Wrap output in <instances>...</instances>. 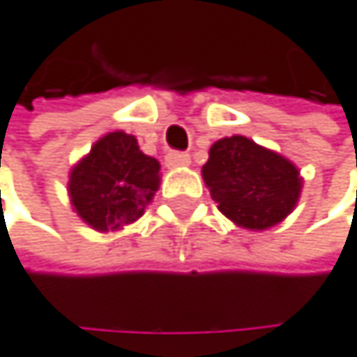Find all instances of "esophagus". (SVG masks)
<instances>
[{
  "mask_svg": "<svg viewBox=\"0 0 357 357\" xmlns=\"http://www.w3.org/2000/svg\"><path fill=\"white\" fill-rule=\"evenodd\" d=\"M190 163H192V159H190V155H185V152H169V155L165 157L167 167H185Z\"/></svg>",
  "mask_w": 357,
  "mask_h": 357,
  "instance_id": "obj_1",
  "label": "esophagus"
}]
</instances>
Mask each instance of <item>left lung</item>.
<instances>
[{"instance_id":"1","label":"left lung","mask_w":357,"mask_h":357,"mask_svg":"<svg viewBox=\"0 0 357 357\" xmlns=\"http://www.w3.org/2000/svg\"><path fill=\"white\" fill-rule=\"evenodd\" d=\"M202 178L218 209L250 231L271 229L292 213L303 185L292 161L242 135L211 146Z\"/></svg>"}]
</instances>
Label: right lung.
Listing matches in <instances>:
<instances>
[{
	"label": "right lung",
	"instance_id": "obj_1",
	"mask_svg": "<svg viewBox=\"0 0 357 357\" xmlns=\"http://www.w3.org/2000/svg\"><path fill=\"white\" fill-rule=\"evenodd\" d=\"M159 161L132 135H104L69 172L71 207L96 231H117L144 215L159 190Z\"/></svg>",
	"mask_w": 357,
	"mask_h": 357
}]
</instances>
